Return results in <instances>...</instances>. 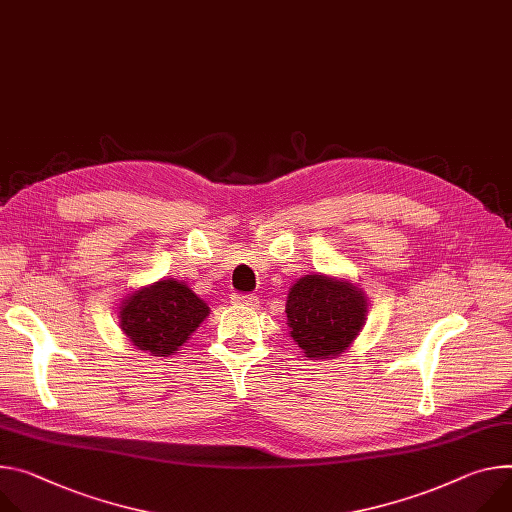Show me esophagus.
Returning <instances> with one entry per match:
<instances>
[{"instance_id": "1", "label": "esophagus", "mask_w": 512, "mask_h": 512, "mask_svg": "<svg viewBox=\"0 0 512 512\" xmlns=\"http://www.w3.org/2000/svg\"><path fill=\"white\" fill-rule=\"evenodd\" d=\"M230 300L235 306H247V308H255L259 304L257 296H253V294H235Z\"/></svg>"}]
</instances>
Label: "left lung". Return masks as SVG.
<instances>
[{"label": "left lung", "mask_w": 512, "mask_h": 512, "mask_svg": "<svg viewBox=\"0 0 512 512\" xmlns=\"http://www.w3.org/2000/svg\"><path fill=\"white\" fill-rule=\"evenodd\" d=\"M290 337L308 359L345 353L367 320L365 292L345 277L304 275L288 292Z\"/></svg>", "instance_id": "8db88e82"}]
</instances>
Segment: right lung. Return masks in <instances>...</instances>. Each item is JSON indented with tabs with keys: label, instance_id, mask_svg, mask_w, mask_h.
Masks as SVG:
<instances>
[{
	"label": "right lung",
	"instance_id": "add662e5",
	"mask_svg": "<svg viewBox=\"0 0 512 512\" xmlns=\"http://www.w3.org/2000/svg\"><path fill=\"white\" fill-rule=\"evenodd\" d=\"M210 306L185 282L159 280L122 298L118 324L126 339L155 357H169L188 343Z\"/></svg>",
	"mask_w": 512,
	"mask_h": 512
}]
</instances>
